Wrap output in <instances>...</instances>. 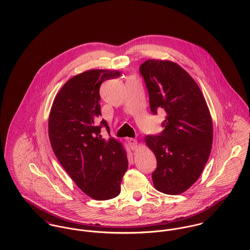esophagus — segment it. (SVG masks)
<instances>
[{"label":"esophagus","mask_w":250,"mask_h":250,"mask_svg":"<svg viewBox=\"0 0 250 250\" xmlns=\"http://www.w3.org/2000/svg\"><path fill=\"white\" fill-rule=\"evenodd\" d=\"M127 141H128V143H129V145H130L132 150H136L137 149V147H138L137 140H135V139H128Z\"/></svg>","instance_id":"34e87169"}]
</instances>
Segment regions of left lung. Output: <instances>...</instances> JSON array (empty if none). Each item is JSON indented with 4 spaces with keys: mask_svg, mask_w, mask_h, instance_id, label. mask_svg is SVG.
I'll return each instance as SVG.
<instances>
[{
    "mask_svg": "<svg viewBox=\"0 0 250 250\" xmlns=\"http://www.w3.org/2000/svg\"><path fill=\"white\" fill-rule=\"evenodd\" d=\"M153 114L164 109L165 128L147 135L145 143L157 159L154 187L167 194L187 190L201 175L213 143V123L194 80L178 64L148 60L140 67Z\"/></svg>",
    "mask_w": 250,
    "mask_h": 250,
    "instance_id": "obj_1",
    "label": "left lung"
}]
</instances>
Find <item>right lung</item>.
<instances>
[{
    "instance_id": "obj_1",
    "label": "right lung",
    "mask_w": 250,
    "mask_h": 250,
    "mask_svg": "<svg viewBox=\"0 0 250 250\" xmlns=\"http://www.w3.org/2000/svg\"><path fill=\"white\" fill-rule=\"evenodd\" d=\"M120 75L116 70L94 69L73 77L57 94L49 117V138L56 157L76 185L96 200L117 196L128 168L122 144L103 139L101 128H109L106 120L99 122L100 86Z\"/></svg>"
}]
</instances>
